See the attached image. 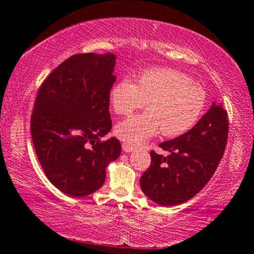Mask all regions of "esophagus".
<instances>
[{
  "instance_id": "esophagus-1",
  "label": "esophagus",
  "mask_w": 254,
  "mask_h": 254,
  "mask_svg": "<svg viewBox=\"0 0 254 254\" xmlns=\"http://www.w3.org/2000/svg\"><path fill=\"white\" fill-rule=\"evenodd\" d=\"M122 149L124 152H132L133 150H134V148H133L132 145L127 144V143H122Z\"/></svg>"
}]
</instances>
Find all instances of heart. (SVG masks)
I'll list each match as a JSON object with an SVG mask.
<instances>
[{
	"label": "heart",
	"mask_w": 254,
	"mask_h": 254,
	"mask_svg": "<svg viewBox=\"0 0 254 254\" xmlns=\"http://www.w3.org/2000/svg\"><path fill=\"white\" fill-rule=\"evenodd\" d=\"M110 102L118 115L131 114L147 103V111L115 127L120 139L141 144L160 131L163 136L175 137L190 130L205 109L206 92L178 70L151 68L140 72L136 84L127 78L117 81L110 91Z\"/></svg>",
	"instance_id": "1"
}]
</instances>
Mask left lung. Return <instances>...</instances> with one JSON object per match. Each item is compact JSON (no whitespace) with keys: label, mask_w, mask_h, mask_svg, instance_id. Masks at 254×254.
Here are the masks:
<instances>
[{"label":"left lung","mask_w":254,"mask_h":254,"mask_svg":"<svg viewBox=\"0 0 254 254\" xmlns=\"http://www.w3.org/2000/svg\"><path fill=\"white\" fill-rule=\"evenodd\" d=\"M227 134V112L213 103L194 127L159 144L168 156L150 152L151 165L140 178L144 195L161 206H176L198 194L224 154Z\"/></svg>","instance_id":"left-lung-1"}]
</instances>
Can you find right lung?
<instances>
[{"label":"right lung","mask_w":254,"mask_h":254,"mask_svg":"<svg viewBox=\"0 0 254 254\" xmlns=\"http://www.w3.org/2000/svg\"><path fill=\"white\" fill-rule=\"evenodd\" d=\"M113 54H77L41 84L31 115V136L49 182L65 194L84 197L100 189L106 167L121 154L111 131Z\"/></svg>","instance_id":"1"}]
</instances>
